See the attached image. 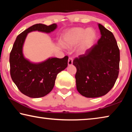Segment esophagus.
<instances>
[{
    "label": "esophagus",
    "mask_w": 132,
    "mask_h": 132,
    "mask_svg": "<svg viewBox=\"0 0 132 132\" xmlns=\"http://www.w3.org/2000/svg\"><path fill=\"white\" fill-rule=\"evenodd\" d=\"M73 64V59L71 57H69L68 59V65L70 66Z\"/></svg>",
    "instance_id": "1"
}]
</instances>
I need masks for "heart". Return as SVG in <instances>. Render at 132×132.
Here are the masks:
<instances>
[{"instance_id": "obj_1", "label": "heart", "mask_w": 132, "mask_h": 132, "mask_svg": "<svg viewBox=\"0 0 132 132\" xmlns=\"http://www.w3.org/2000/svg\"><path fill=\"white\" fill-rule=\"evenodd\" d=\"M95 38V32L93 29L75 28L64 35L62 43L66 48H71L80 44V51H84L90 47Z\"/></svg>"}]
</instances>
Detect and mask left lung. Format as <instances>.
<instances>
[{
    "label": "left lung",
    "mask_w": 132,
    "mask_h": 132,
    "mask_svg": "<svg viewBox=\"0 0 132 132\" xmlns=\"http://www.w3.org/2000/svg\"><path fill=\"white\" fill-rule=\"evenodd\" d=\"M101 36L97 43L73 61L79 93L87 98L106 94L119 75L120 52L112 32L98 24Z\"/></svg>",
    "instance_id": "1"
}]
</instances>
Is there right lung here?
Listing matches in <instances>:
<instances>
[{"label": "right lung", "instance_id": "obj_1", "mask_svg": "<svg viewBox=\"0 0 132 132\" xmlns=\"http://www.w3.org/2000/svg\"><path fill=\"white\" fill-rule=\"evenodd\" d=\"M56 24L46 26L36 24L27 29L16 38L10 53V72L12 79L24 95L31 98L42 97L53 88L58 73L68 66V58H50L41 63H30L24 57L22 48L28 32L39 31L49 33L56 28Z\"/></svg>", "mask_w": 132, "mask_h": 132}]
</instances>
